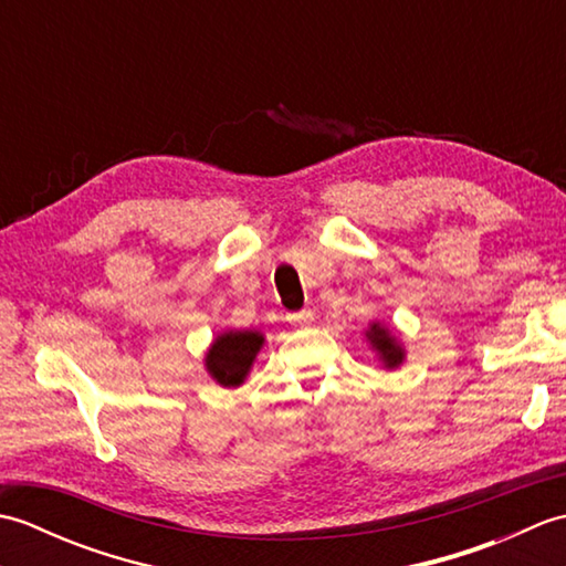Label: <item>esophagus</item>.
<instances>
[{
  "instance_id": "34e87169",
  "label": "esophagus",
  "mask_w": 566,
  "mask_h": 566,
  "mask_svg": "<svg viewBox=\"0 0 566 566\" xmlns=\"http://www.w3.org/2000/svg\"><path fill=\"white\" fill-rule=\"evenodd\" d=\"M286 321H290L292 326H311V321H314V311H311V308L296 311V314L286 316Z\"/></svg>"
}]
</instances>
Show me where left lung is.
I'll return each instance as SVG.
<instances>
[{"label": "left lung", "instance_id": "1", "mask_svg": "<svg viewBox=\"0 0 566 566\" xmlns=\"http://www.w3.org/2000/svg\"><path fill=\"white\" fill-rule=\"evenodd\" d=\"M365 335H367L369 345L377 350L384 367L394 369V367H399L403 363V357H406L403 347H401L399 340H396V335L387 326H381L379 321H375V323H369V328H367Z\"/></svg>", "mask_w": 566, "mask_h": 566}]
</instances>
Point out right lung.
Returning a JSON list of instances; mask_svg holds the SVG:
<instances>
[{
	"label": "right lung",
	"instance_id": "add662e5",
	"mask_svg": "<svg viewBox=\"0 0 566 566\" xmlns=\"http://www.w3.org/2000/svg\"><path fill=\"white\" fill-rule=\"evenodd\" d=\"M264 335L258 331H226L209 347L203 365L221 387H240L255 363Z\"/></svg>",
	"mask_w": 566,
	"mask_h": 566
}]
</instances>
